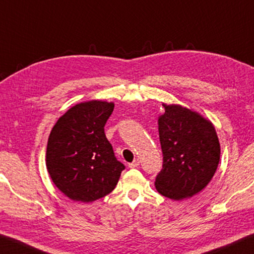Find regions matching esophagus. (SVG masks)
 <instances>
[{"label":"esophagus","mask_w":254,"mask_h":254,"mask_svg":"<svg viewBox=\"0 0 254 254\" xmlns=\"http://www.w3.org/2000/svg\"><path fill=\"white\" fill-rule=\"evenodd\" d=\"M138 166H139V160L138 159H136L132 162L128 163V167H129V168H136V167H138Z\"/></svg>","instance_id":"esophagus-1"}]
</instances>
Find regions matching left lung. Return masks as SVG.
Listing matches in <instances>:
<instances>
[{
    "label": "left lung",
    "mask_w": 254,
    "mask_h": 254,
    "mask_svg": "<svg viewBox=\"0 0 254 254\" xmlns=\"http://www.w3.org/2000/svg\"><path fill=\"white\" fill-rule=\"evenodd\" d=\"M158 119L163 154L155 178L158 192L175 201L192 197L211 182L220 160V144L209 119L179 104H165Z\"/></svg>",
    "instance_id": "left-lung-1"
}]
</instances>
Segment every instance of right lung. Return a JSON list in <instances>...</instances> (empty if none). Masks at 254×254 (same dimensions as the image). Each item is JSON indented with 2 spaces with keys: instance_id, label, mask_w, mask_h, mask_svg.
Instances as JSON below:
<instances>
[{
  "instance_id": "add662e5",
  "label": "right lung",
  "mask_w": 254,
  "mask_h": 254,
  "mask_svg": "<svg viewBox=\"0 0 254 254\" xmlns=\"http://www.w3.org/2000/svg\"><path fill=\"white\" fill-rule=\"evenodd\" d=\"M115 103L92 100L70 108L51 130L46 168L58 189L88 203L115 190L125 166L116 159L104 126Z\"/></svg>"
}]
</instances>
